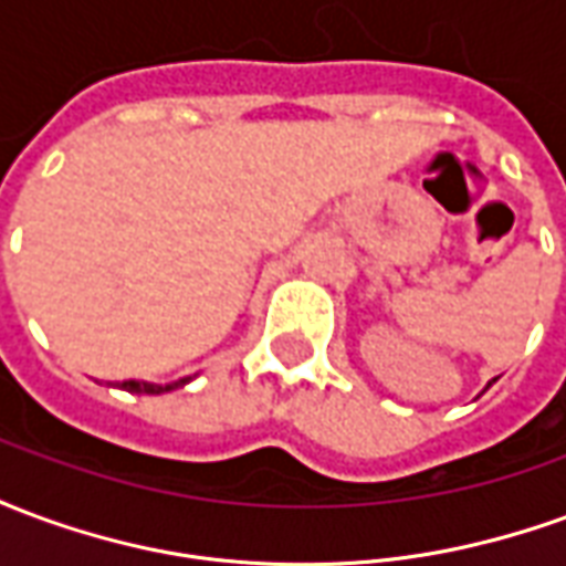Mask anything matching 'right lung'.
Here are the masks:
<instances>
[{
  "label": "right lung",
  "mask_w": 566,
  "mask_h": 566,
  "mask_svg": "<svg viewBox=\"0 0 566 566\" xmlns=\"http://www.w3.org/2000/svg\"><path fill=\"white\" fill-rule=\"evenodd\" d=\"M190 379H178L172 381V385H150V381H136V379H129V381H120L117 388H124V391L129 394H166V391H175V388H181V385H187Z\"/></svg>",
  "instance_id": "obj_1"
}]
</instances>
